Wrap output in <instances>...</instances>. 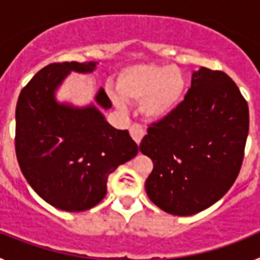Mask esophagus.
Instances as JSON below:
<instances>
[{
    "mask_svg": "<svg viewBox=\"0 0 260 260\" xmlns=\"http://www.w3.org/2000/svg\"><path fill=\"white\" fill-rule=\"evenodd\" d=\"M128 132H130V135H132L133 139L137 142V144L141 143L144 134H146V130H144L143 126L139 125V123H133V125L130 126V128H128Z\"/></svg>",
    "mask_w": 260,
    "mask_h": 260,
    "instance_id": "34e87169",
    "label": "esophagus"
}]
</instances>
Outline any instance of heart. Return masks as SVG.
<instances>
[{
	"label": "heart",
	"mask_w": 260,
	"mask_h": 260,
	"mask_svg": "<svg viewBox=\"0 0 260 260\" xmlns=\"http://www.w3.org/2000/svg\"><path fill=\"white\" fill-rule=\"evenodd\" d=\"M117 92L112 100L117 107L123 100L141 103L142 113L151 119H161L172 114L185 98L187 80L178 68L156 63H138L119 71Z\"/></svg>",
	"instance_id": "obj_1"
}]
</instances>
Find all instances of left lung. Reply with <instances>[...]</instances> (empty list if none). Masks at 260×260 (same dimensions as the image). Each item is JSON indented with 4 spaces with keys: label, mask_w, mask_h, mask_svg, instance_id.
<instances>
[{
    "label": "left lung",
    "mask_w": 260,
    "mask_h": 260,
    "mask_svg": "<svg viewBox=\"0 0 260 260\" xmlns=\"http://www.w3.org/2000/svg\"><path fill=\"white\" fill-rule=\"evenodd\" d=\"M249 105L224 71L201 68L173 113L150 123L139 150L153 162L148 198L171 215L189 216L222 198L241 171Z\"/></svg>",
    "instance_id": "obj_1"
}]
</instances>
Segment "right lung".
Segmentation results:
<instances>
[{
  "label": "right lung",
  "instance_id": "obj_1",
  "mask_svg": "<svg viewBox=\"0 0 260 260\" xmlns=\"http://www.w3.org/2000/svg\"><path fill=\"white\" fill-rule=\"evenodd\" d=\"M96 63L54 62L38 71L20 91L15 109V153L23 176L53 207L79 212L107 194L110 173L138 153L127 130H117L99 109L59 105L54 89L71 70L89 73ZM96 102H112L100 89Z\"/></svg>",
  "mask_w": 260,
  "mask_h": 260
}]
</instances>
